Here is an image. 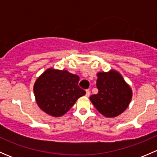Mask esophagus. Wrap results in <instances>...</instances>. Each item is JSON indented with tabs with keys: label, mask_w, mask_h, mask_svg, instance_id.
Instances as JSON below:
<instances>
[{
	"label": "esophagus",
	"mask_w": 157,
	"mask_h": 157,
	"mask_svg": "<svg viewBox=\"0 0 157 157\" xmlns=\"http://www.w3.org/2000/svg\"><path fill=\"white\" fill-rule=\"evenodd\" d=\"M90 90H86V97H89V96H90Z\"/></svg>",
	"instance_id": "34e87169"
}]
</instances>
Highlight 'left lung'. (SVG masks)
I'll use <instances>...</instances> for the list:
<instances>
[{"label": "left lung", "instance_id": "8db88e82", "mask_svg": "<svg viewBox=\"0 0 157 157\" xmlns=\"http://www.w3.org/2000/svg\"><path fill=\"white\" fill-rule=\"evenodd\" d=\"M97 94L90 97L98 112L106 118H115L126 110L132 99V90L119 72L97 73Z\"/></svg>", "mask_w": 157, "mask_h": 157}]
</instances>
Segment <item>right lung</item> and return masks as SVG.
I'll list each match as a JSON object with an SVG mask.
<instances>
[{
    "mask_svg": "<svg viewBox=\"0 0 157 157\" xmlns=\"http://www.w3.org/2000/svg\"><path fill=\"white\" fill-rule=\"evenodd\" d=\"M80 77L67 70L48 68L34 83L35 98L39 107L52 117L67 113L77 99L86 94L78 86Z\"/></svg>",
    "mask_w": 157,
    "mask_h": 157,
    "instance_id": "add662e5",
    "label": "right lung"
}]
</instances>
